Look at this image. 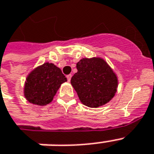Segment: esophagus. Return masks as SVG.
Segmentation results:
<instances>
[{
	"mask_svg": "<svg viewBox=\"0 0 154 154\" xmlns=\"http://www.w3.org/2000/svg\"><path fill=\"white\" fill-rule=\"evenodd\" d=\"M66 77H67L68 82H70V80H71V77H72V75H71V74L67 75V76H66Z\"/></svg>",
	"mask_w": 154,
	"mask_h": 154,
	"instance_id": "obj_1",
	"label": "esophagus"
}]
</instances>
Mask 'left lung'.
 Listing matches in <instances>:
<instances>
[{"label":"left lung","instance_id":"obj_1","mask_svg":"<svg viewBox=\"0 0 154 154\" xmlns=\"http://www.w3.org/2000/svg\"><path fill=\"white\" fill-rule=\"evenodd\" d=\"M77 72L71 84L80 101L88 107L97 108L114 97L117 78L112 69L101 58H83L77 64Z\"/></svg>","mask_w":154,"mask_h":154}]
</instances>
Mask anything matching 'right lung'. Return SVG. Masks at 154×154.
Segmentation results:
<instances>
[{
  "label": "right lung",
  "mask_w": 154,
  "mask_h": 154,
  "mask_svg": "<svg viewBox=\"0 0 154 154\" xmlns=\"http://www.w3.org/2000/svg\"><path fill=\"white\" fill-rule=\"evenodd\" d=\"M65 82L67 78L59 68L52 63H45L28 76L24 92L25 98L35 105H48Z\"/></svg>",
  "instance_id": "obj_1"
}]
</instances>
